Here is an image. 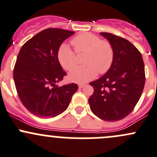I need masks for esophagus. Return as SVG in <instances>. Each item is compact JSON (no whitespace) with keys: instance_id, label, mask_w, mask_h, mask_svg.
<instances>
[{"instance_id":"obj_1","label":"esophagus","mask_w":157,"mask_h":157,"mask_svg":"<svg viewBox=\"0 0 157 157\" xmlns=\"http://www.w3.org/2000/svg\"><path fill=\"white\" fill-rule=\"evenodd\" d=\"M84 86H85V84H79L78 85L79 88H83Z\"/></svg>"}]
</instances>
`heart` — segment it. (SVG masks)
<instances>
[{"label": "heart", "instance_id": "1", "mask_svg": "<svg viewBox=\"0 0 157 157\" xmlns=\"http://www.w3.org/2000/svg\"><path fill=\"white\" fill-rule=\"evenodd\" d=\"M77 54L85 53L83 63L85 65L74 68L69 74L71 81L84 83L93 80L98 72L105 74L111 68L114 60V50L107 41L101 40L96 35L83 33L71 40ZM58 59L64 69L71 71L76 65V55L66 44H62L58 52Z\"/></svg>", "mask_w": 157, "mask_h": 157}]
</instances>
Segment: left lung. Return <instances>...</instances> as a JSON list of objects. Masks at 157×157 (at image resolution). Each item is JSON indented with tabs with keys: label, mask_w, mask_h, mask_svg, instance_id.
Instances as JSON below:
<instances>
[{
	"label": "left lung",
	"mask_w": 157,
	"mask_h": 157,
	"mask_svg": "<svg viewBox=\"0 0 157 157\" xmlns=\"http://www.w3.org/2000/svg\"><path fill=\"white\" fill-rule=\"evenodd\" d=\"M114 50L111 68L102 77L90 82L93 95L88 102L93 113L104 121L123 119L133 111L145 84L144 64L140 52L124 38L100 33Z\"/></svg>",
	"instance_id": "left-lung-1"
}]
</instances>
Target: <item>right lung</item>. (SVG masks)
Here are the masks:
<instances>
[{"mask_svg":"<svg viewBox=\"0 0 157 157\" xmlns=\"http://www.w3.org/2000/svg\"><path fill=\"white\" fill-rule=\"evenodd\" d=\"M74 34L69 30L48 28L28 40L19 52L14 83L23 105L36 116L53 118L61 114L78 89L76 83L55 86L67 75L58 61V49Z\"/></svg>","mask_w":157,"mask_h":157,"instance_id":"right-lung-1","label":"right lung"}]
</instances>
